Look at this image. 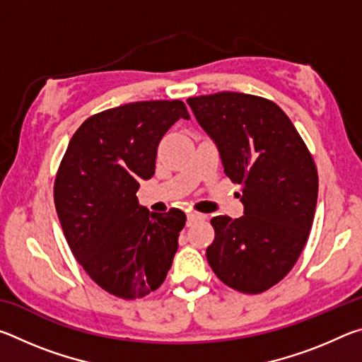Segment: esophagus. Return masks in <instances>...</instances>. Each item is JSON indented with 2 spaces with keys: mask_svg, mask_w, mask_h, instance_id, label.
Listing matches in <instances>:
<instances>
[{
  "mask_svg": "<svg viewBox=\"0 0 362 362\" xmlns=\"http://www.w3.org/2000/svg\"><path fill=\"white\" fill-rule=\"evenodd\" d=\"M187 217H188V222H198V220H204V218H206L204 214H201V212H194V211L188 212V214H187Z\"/></svg>",
  "mask_w": 362,
  "mask_h": 362,
  "instance_id": "obj_1",
  "label": "esophagus"
}]
</instances>
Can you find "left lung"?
<instances>
[{
	"label": "left lung",
	"instance_id": "8db88e82",
	"mask_svg": "<svg viewBox=\"0 0 362 362\" xmlns=\"http://www.w3.org/2000/svg\"><path fill=\"white\" fill-rule=\"evenodd\" d=\"M187 102L217 144L226 177L241 185L244 204L240 218L212 217L207 262L231 289L265 292L287 276L308 241L317 199L313 156L289 116L265 97L225 90Z\"/></svg>",
	"mask_w": 362,
	"mask_h": 362
}]
</instances>
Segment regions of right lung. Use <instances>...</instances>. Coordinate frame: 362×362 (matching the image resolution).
<instances>
[{
	"instance_id": "1",
	"label": "right lung",
	"mask_w": 362,
	"mask_h": 362,
	"mask_svg": "<svg viewBox=\"0 0 362 362\" xmlns=\"http://www.w3.org/2000/svg\"><path fill=\"white\" fill-rule=\"evenodd\" d=\"M182 100H144L89 116L73 134L54 182L66 243L90 279L115 297L148 296L164 283L179 247L185 212H148L140 182L155 174L159 140Z\"/></svg>"
}]
</instances>
